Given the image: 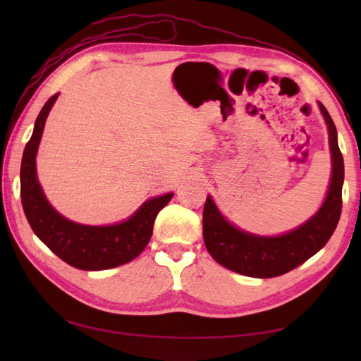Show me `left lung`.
<instances>
[{
    "label": "left lung",
    "instance_id": "obj_1",
    "mask_svg": "<svg viewBox=\"0 0 361 361\" xmlns=\"http://www.w3.org/2000/svg\"><path fill=\"white\" fill-rule=\"evenodd\" d=\"M319 106L328 126L333 164L331 181L320 210L299 228L283 235L262 237L237 229L219 213L209 195L202 216L204 242L218 264L248 277H279L301 266L310 256L320 252L333 235L342 210L344 159L341 154L338 132L331 116L320 102Z\"/></svg>",
    "mask_w": 361,
    "mask_h": 361
}]
</instances>
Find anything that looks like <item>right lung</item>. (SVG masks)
I'll return each instance as SVG.
<instances>
[{"mask_svg":"<svg viewBox=\"0 0 361 361\" xmlns=\"http://www.w3.org/2000/svg\"><path fill=\"white\" fill-rule=\"evenodd\" d=\"M57 97L59 94L52 95L42 106L35 122L33 135L23 151L20 166L23 212L39 240L70 266L82 271H103L126 264L135 259L148 245L157 213L170 202L173 192L146 200L129 219L111 226L73 223L54 210L36 176V152L47 114Z\"/></svg>","mask_w":361,"mask_h":361,"instance_id":"add662e5","label":"right lung"}]
</instances>
